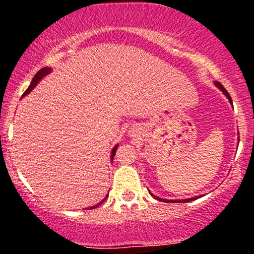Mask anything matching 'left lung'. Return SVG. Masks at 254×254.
<instances>
[{"label": "left lung", "instance_id": "8db88e82", "mask_svg": "<svg viewBox=\"0 0 254 254\" xmlns=\"http://www.w3.org/2000/svg\"><path fill=\"white\" fill-rule=\"evenodd\" d=\"M215 84H216V87L217 88H220L221 90H222L223 92V94L226 95L227 98H228V100H229V103L230 104H233V101H232V98H230V95H229V93L227 92L226 90V88H224V87L222 86V84H221L220 82H215ZM151 194V193H150ZM151 196H153L154 198H156L157 200H161V202H165V203H177V202H183V203H188V202H191V200H194V199H197L198 197L199 196H197V197H193V198H188V199H182V200H171V199H162V198H160V197H156V196H154V194H151Z\"/></svg>", "mask_w": 254, "mask_h": 254}]
</instances>
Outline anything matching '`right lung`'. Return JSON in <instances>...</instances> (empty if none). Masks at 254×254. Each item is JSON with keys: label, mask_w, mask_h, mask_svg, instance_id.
Listing matches in <instances>:
<instances>
[{"label": "right lung", "mask_w": 254, "mask_h": 254, "mask_svg": "<svg viewBox=\"0 0 254 254\" xmlns=\"http://www.w3.org/2000/svg\"><path fill=\"white\" fill-rule=\"evenodd\" d=\"M50 72H51V68H43V69H40V70L38 71L36 75H34V77L32 78V82H31V84H30V87H28V88L26 89V92L24 93V95L28 94V93H30L31 90L33 89L34 87L37 86V83L39 82V81L42 80V78H43L44 76H46V75H48V74H50ZM24 95H22V97H24ZM117 148H118V144L116 145V147L113 148V149H112V153H111V160H113V157H115V154H116V150H117ZM105 199H106V198H105ZM105 199H104V200H105ZM104 200H101V202H100V203H98L97 205L90 206V208H88V209H94V208H97V206L100 205V204L103 203Z\"/></svg>", "instance_id": "right-lung-1"}]
</instances>
